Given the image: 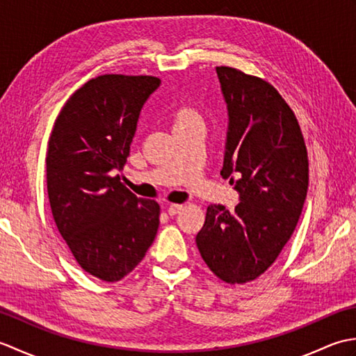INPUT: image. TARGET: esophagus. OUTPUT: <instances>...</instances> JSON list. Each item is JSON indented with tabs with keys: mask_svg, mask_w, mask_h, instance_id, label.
<instances>
[{
	"mask_svg": "<svg viewBox=\"0 0 356 356\" xmlns=\"http://www.w3.org/2000/svg\"><path fill=\"white\" fill-rule=\"evenodd\" d=\"M182 208H184V205H179V203H171V205L168 207V214L176 216L180 213V211H182Z\"/></svg>",
	"mask_w": 356,
	"mask_h": 356,
	"instance_id": "esophagus-1",
	"label": "esophagus"
}]
</instances>
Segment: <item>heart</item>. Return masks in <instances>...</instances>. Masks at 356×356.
I'll return each instance as SVG.
<instances>
[{
    "label": "heart",
    "instance_id": "b5f03b06",
    "mask_svg": "<svg viewBox=\"0 0 356 356\" xmlns=\"http://www.w3.org/2000/svg\"><path fill=\"white\" fill-rule=\"evenodd\" d=\"M193 122H202V118L197 111L191 107H188V105L180 107L176 111V115H174V127H180V125H186Z\"/></svg>",
    "mask_w": 356,
    "mask_h": 356
}]
</instances>
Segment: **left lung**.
Listing matches in <instances>:
<instances>
[{"label":"left lung","instance_id":"obj_1","mask_svg":"<svg viewBox=\"0 0 356 356\" xmlns=\"http://www.w3.org/2000/svg\"><path fill=\"white\" fill-rule=\"evenodd\" d=\"M216 70L229 115L220 174L241 202L234 213L209 205L195 243L216 277L243 284L270 268L295 231L307 194V149L274 86L232 67Z\"/></svg>","mask_w":356,"mask_h":356}]
</instances>
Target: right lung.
I'll return each mask as SVG.
<instances>
[{"mask_svg":"<svg viewBox=\"0 0 356 356\" xmlns=\"http://www.w3.org/2000/svg\"><path fill=\"white\" fill-rule=\"evenodd\" d=\"M156 76L101 74L74 92L53 125L45 168L53 220L74 260L102 282H119L153 245L161 207L120 182L140 108Z\"/></svg>","mask_w":356,"mask_h":356,"instance_id":"add662e5","label":"right lung"}]
</instances>
